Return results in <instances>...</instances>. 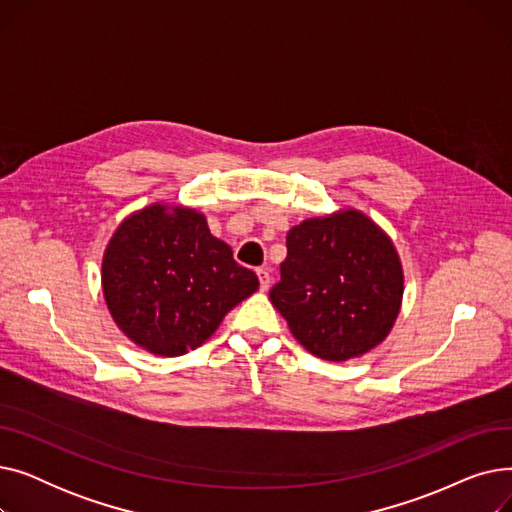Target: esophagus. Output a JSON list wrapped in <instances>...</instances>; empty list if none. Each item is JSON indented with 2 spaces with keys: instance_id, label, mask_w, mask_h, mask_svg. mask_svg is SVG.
I'll list each match as a JSON object with an SVG mask.
<instances>
[{
  "instance_id": "34e87169",
  "label": "esophagus",
  "mask_w": 512,
  "mask_h": 512,
  "mask_svg": "<svg viewBox=\"0 0 512 512\" xmlns=\"http://www.w3.org/2000/svg\"><path fill=\"white\" fill-rule=\"evenodd\" d=\"M257 278H259V286H261V290H267L270 288V282H272V276H270V272L267 270H257Z\"/></svg>"
}]
</instances>
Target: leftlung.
<instances>
[{
  "label": "left lung",
  "instance_id": "left-lung-1",
  "mask_svg": "<svg viewBox=\"0 0 512 512\" xmlns=\"http://www.w3.org/2000/svg\"><path fill=\"white\" fill-rule=\"evenodd\" d=\"M270 301L292 336L326 361L363 357L390 334L405 276L390 236L357 209L290 228Z\"/></svg>",
  "mask_w": 512,
  "mask_h": 512
}]
</instances>
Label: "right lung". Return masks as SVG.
Returning a JSON list of instances; mask_svg holds the SVG:
<instances>
[{
	"label": "right lung",
	"mask_w": 512,
	"mask_h": 512,
	"mask_svg": "<svg viewBox=\"0 0 512 512\" xmlns=\"http://www.w3.org/2000/svg\"><path fill=\"white\" fill-rule=\"evenodd\" d=\"M116 326L145 351L178 357L201 346L259 288L191 207L153 203L118 226L101 263Z\"/></svg>",
	"instance_id": "obj_1"
}]
</instances>
